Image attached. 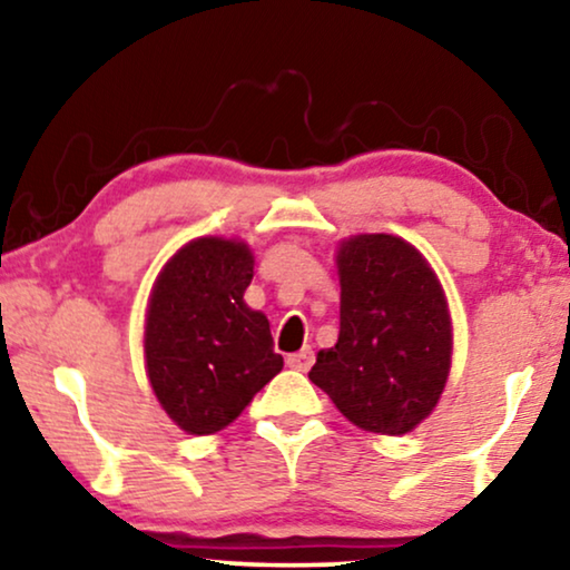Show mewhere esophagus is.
<instances>
[{
  "instance_id": "obj_1",
  "label": "esophagus",
  "mask_w": 570,
  "mask_h": 570,
  "mask_svg": "<svg viewBox=\"0 0 570 570\" xmlns=\"http://www.w3.org/2000/svg\"><path fill=\"white\" fill-rule=\"evenodd\" d=\"M311 363H314V350L311 347H303L298 353L287 355V365H291L293 371H308Z\"/></svg>"
}]
</instances>
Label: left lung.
Returning <instances> with one entry per match:
<instances>
[{
	"mask_svg": "<svg viewBox=\"0 0 570 570\" xmlns=\"http://www.w3.org/2000/svg\"><path fill=\"white\" fill-rule=\"evenodd\" d=\"M340 337L308 379L350 423L402 435L431 415L451 368L446 295L423 254L386 233L342 240Z\"/></svg>",
	"mask_w": 570,
	"mask_h": 570,
	"instance_id": "obj_1",
	"label": "left lung"
}]
</instances>
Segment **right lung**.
<instances>
[{
  "label": "right lung",
  "mask_w": 570,
  "mask_h": 570,
  "mask_svg": "<svg viewBox=\"0 0 570 570\" xmlns=\"http://www.w3.org/2000/svg\"><path fill=\"white\" fill-rule=\"evenodd\" d=\"M254 256L244 240L197 238L155 279L145 363L168 417L191 435L230 425L283 371L269 322L244 303Z\"/></svg>",
  "instance_id": "obj_1"
}]
</instances>
